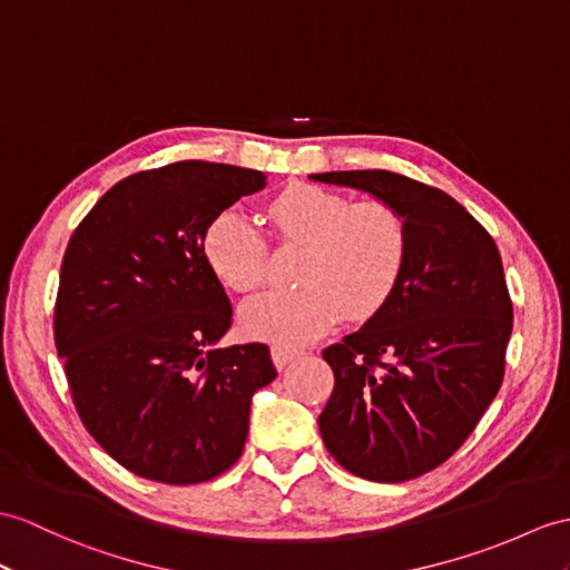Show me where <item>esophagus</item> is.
<instances>
[{
  "mask_svg": "<svg viewBox=\"0 0 570 570\" xmlns=\"http://www.w3.org/2000/svg\"><path fill=\"white\" fill-rule=\"evenodd\" d=\"M299 355H304V351H302V348H293V345L275 343L273 348H271L273 363H275V367H281V370H283L287 363H293V360H297Z\"/></svg>",
  "mask_w": 570,
  "mask_h": 570,
  "instance_id": "1",
  "label": "esophagus"
}]
</instances>
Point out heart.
<instances>
[{"label":"heart","instance_id":"b5f03b06","mask_svg":"<svg viewBox=\"0 0 570 570\" xmlns=\"http://www.w3.org/2000/svg\"><path fill=\"white\" fill-rule=\"evenodd\" d=\"M273 237L307 246L299 287L273 289L242 312L248 336L304 343L336 324L341 312L365 318L382 309L406 268L409 222L394 205L343 196L322 186H295L266 207ZM205 256L234 293H254L268 281V242L246 213L229 207L205 232Z\"/></svg>","mask_w":570,"mask_h":570}]
</instances>
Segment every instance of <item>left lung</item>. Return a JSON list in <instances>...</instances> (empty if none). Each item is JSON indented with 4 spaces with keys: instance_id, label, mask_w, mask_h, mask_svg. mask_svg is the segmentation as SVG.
I'll return each instance as SVG.
<instances>
[{
    "instance_id": "1",
    "label": "left lung",
    "mask_w": 570,
    "mask_h": 570,
    "mask_svg": "<svg viewBox=\"0 0 570 570\" xmlns=\"http://www.w3.org/2000/svg\"><path fill=\"white\" fill-rule=\"evenodd\" d=\"M314 180L372 193L406 217L411 248L392 297L324 348L333 392L318 415L343 469L399 483L448 462L505 377L512 299L493 237L445 190L367 169Z\"/></svg>"
}]
</instances>
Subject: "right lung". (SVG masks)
Returning <instances> with one entry per match:
<instances>
[{
  "label": "right lung",
  "mask_w": 570,
  "mask_h": 570,
  "mask_svg": "<svg viewBox=\"0 0 570 570\" xmlns=\"http://www.w3.org/2000/svg\"><path fill=\"white\" fill-rule=\"evenodd\" d=\"M266 176L176 161L137 171L79 222L60 268L55 345L91 438L137 476L188 485L239 460L268 345L215 348L232 304L205 256L210 222Z\"/></svg>",
  "instance_id": "1"
}]
</instances>
